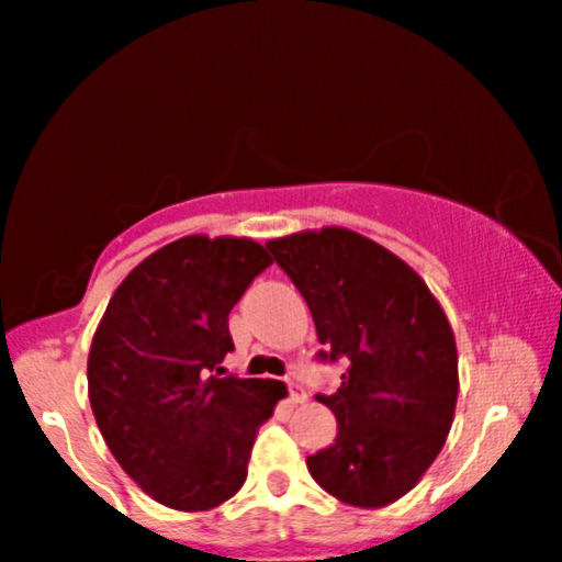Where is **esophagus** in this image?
I'll return each mask as SVG.
<instances>
[{"instance_id":"34e87169","label":"esophagus","mask_w":562,"mask_h":562,"mask_svg":"<svg viewBox=\"0 0 562 562\" xmlns=\"http://www.w3.org/2000/svg\"><path fill=\"white\" fill-rule=\"evenodd\" d=\"M290 401H293V403L308 401V393H305V387L297 385V383H290Z\"/></svg>"}]
</instances>
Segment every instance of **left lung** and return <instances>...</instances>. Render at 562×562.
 Listing matches in <instances>:
<instances>
[{"label": "left lung", "instance_id": "left-lung-1", "mask_svg": "<svg viewBox=\"0 0 562 562\" xmlns=\"http://www.w3.org/2000/svg\"><path fill=\"white\" fill-rule=\"evenodd\" d=\"M308 303L324 359L347 357L336 439L305 460L341 504L383 508L437 460L458 403V344L442 305L401 257L357 231L326 226L267 241Z\"/></svg>", "mask_w": 562, "mask_h": 562}]
</instances>
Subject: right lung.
<instances>
[{
    "label": "right lung",
    "instance_id": "add662e5",
    "mask_svg": "<svg viewBox=\"0 0 562 562\" xmlns=\"http://www.w3.org/2000/svg\"><path fill=\"white\" fill-rule=\"evenodd\" d=\"M269 265L254 238H177L131 269L92 336L89 403L104 442L177 512L241 491L259 426L288 395L280 380L213 375L234 349L231 308Z\"/></svg>",
    "mask_w": 562,
    "mask_h": 562
}]
</instances>
